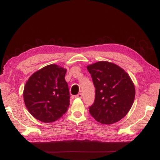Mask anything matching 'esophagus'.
I'll use <instances>...</instances> for the list:
<instances>
[{
	"label": "esophagus",
	"mask_w": 160,
	"mask_h": 160,
	"mask_svg": "<svg viewBox=\"0 0 160 160\" xmlns=\"http://www.w3.org/2000/svg\"><path fill=\"white\" fill-rule=\"evenodd\" d=\"M75 98H82V94L81 93L77 94L76 96H75Z\"/></svg>",
	"instance_id": "esophagus-1"
}]
</instances>
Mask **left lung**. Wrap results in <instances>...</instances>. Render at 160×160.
<instances>
[{
    "mask_svg": "<svg viewBox=\"0 0 160 160\" xmlns=\"http://www.w3.org/2000/svg\"><path fill=\"white\" fill-rule=\"evenodd\" d=\"M96 88L91 115L103 125L119 121L131 109L135 88L131 77L117 64L99 61L87 67Z\"/></svg>",
    "mask_w": 160,
    "mask_h": 160,
    "instance_id": "left-lung-1",
    "label": "left lung"
}]
</instances>
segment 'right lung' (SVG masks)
<instances>
[{"mask_svg": "<svg viewBox=\"0 0 160 160\" xmlns=\"http://www.w3.org/2000/svg\"><path fill=\"white\" fill-rule=\"evenodd\" d=\"M66 72V69L53 64L29 77L23 90V100L28 110L36 119L52 122L67 111L70 93L64 79Z\"/></svg>", "mask_w": 160, "mask_h": 160, "instance_id": "1", "label": "right lung"}]
</instances>
